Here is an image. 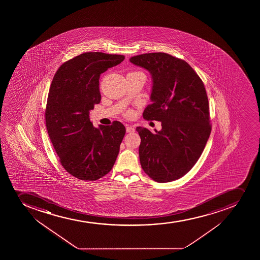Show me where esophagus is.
<instances>
[{
    "instance_id": "34e87169",
    "label": "esophagus",
    "mask_w": 260,
    "mask_h": 260,
    "mask_svg": "<svg viewBox=\"0 0 260 260\" xmlns=\"http://www.w3.org/2000/svg\"><path fill=\"white\" fill-rule=\"evenodd\" d=\"M126 132L127 133H133V132H135L134 127H132V125H127V127H126Z\"/></svg>"
}]
</instances>
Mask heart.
I'll use <instances>...</instances> for the list:
<instances>
[{
	"label": "heart",
	"mask_w": 260,
	"mask_h": 260,
	"mask_svg": "<svg viewBox=\"0 0 260 260\" xmlns=\"http://www.w3.org/2000/svg\"><path fill=\"white\" fill-rule=\"evenodd\" d=\"M132 111H128V112H127V113H126V115H127V116H131V115H132Z\"/></svg>",
	"instance_id": "1"
}]
</instances>
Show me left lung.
<instances>
[{
    "mask_svg": "<svg viewBox=\"0 0 260 260\" xmlns=\"http://www.w3.org/2000/svg\"><path fill=\"white\" fill-rule=\"evenodd\" d=\"M129 62L152 75V103L143 118L162 123L159 132L137 128L142 168L157 182L178 180L198 162L210 136L204 85L187 62L167 53L137 55Z\"/></svg>",
    "mask_w": 260,
    "mask_h": 260,
    "instance_id": "left-lung-1",
    "label": "left lung"
}]
</instances>
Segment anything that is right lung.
Segmentation results:
<instances>
[{
    "mask_svg": "<svg viewBox=\"0 0 260 260\" xmlns=\"http://www.w3.org/2000/svg\"><path fill=\"white\" fill-rule=\"evenodd\" d=\"M123 59V55L85 52L61 65L52 80L45 113L47 132L62 167L80 180L100 179L118 157L125 127L114 121L95 128L89 113L100 103L101 74Z\"/></svg>",
    "mask_w": 260,
    "mask_h": 260,
    "instance_id": "obj_1",
    "label": "right lung"
}]
</instances>
